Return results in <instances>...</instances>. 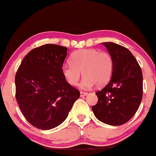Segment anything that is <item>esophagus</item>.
<instances>
[{
  "instance_id": "esophagus-1",
  "label": "esophagus",
  "mask_w": 156,
  "mask_h": 156,
  "mask_svg": "<svg viewBox=\"0 0 156 156\" xmlns=\"http://www.w3.org/2000/svg\"><path fill=\"white\" fill-rule=\"evenodd\" d=\"M80 96H81V97H83V96L87 95V92H82V91H80Z\"/></svg>"
}]
</instances>
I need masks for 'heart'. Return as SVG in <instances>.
Listing matches in <instances>:
<instances>
[{
    "mask_svg": "<svg viewBox=\"0 0 156 156\" xmlns=\"http://www.w3.org/2000/svg\"><path fill=\"white\" fill-rule=\"evenodd\" d=\"M113 71L112 55L96 49L75 51L70 57V64H64L62 67L64 78L71 86H76L83 75L84 77L80 84L83 89L92 88L95 84L98 87L105 85L112 78Z\"/></svg>",
    "mask_w": 156,
    "mask_h": 156,
    "instance_id": "1",
    "label": "heart"
}]
</instances>
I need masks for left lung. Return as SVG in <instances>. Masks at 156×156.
<instances>
[{
  "label": "left lung",
  "mask_w": 156,
  "mask_h": 156,
  "mask_svg": "<svg viewBox=\"0 0 156 156\" xmlns=\"http://www.w3.org/2000/svg\"><path fill=\"white\" fill-rule=\"evenodd\" d=\"M114 60V71L108 83L96 92L98 101L92 106L97 119L117 126L126 123L137 112L142 99V72L136 59L126 48L114 42H103Z\"/></svg>",
  "instance_id": "1"
}]
</instances>
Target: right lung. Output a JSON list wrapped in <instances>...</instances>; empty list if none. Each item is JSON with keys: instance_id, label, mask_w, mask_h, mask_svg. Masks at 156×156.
<instances>
[{"instance_id": "obj_1", "label": "right lung", "mask_w": 156, "mask_h": 156, "mask_svg": "<svg viewBox=\"0 0 156 156\" xmlns=\"http://www.w3.org/2000/svg\"><path fill=\"white\" fill-rule=\"evenodd\" d=\"M67 48L46 44L36 48L21 62L15 76L16 99L23 116L37 128L62 124L80 92L67 83L62 67Z\"/></svg>"}]
</instances>
